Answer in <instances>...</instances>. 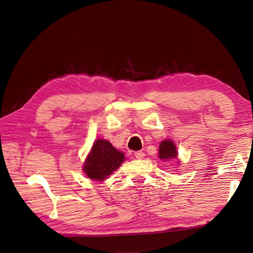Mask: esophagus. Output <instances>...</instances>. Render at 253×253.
Here are the masks:
<instances>
[{
	"label": "esophagus",
	"mask_w": 253,
	"mask_h": 253,
	"mask_svg": "<svg viewBox=\"0 0 253 253\" xmlns=\"http://www.w3.org/2000/svg\"><path fill=\"white\" fill-rule=\"evenodd\" d=\"M134 157L138 160H141L145 157V153L143 151H136V152H134Z\"/></svg>",
	"instance_id": "34e87169"
}]
</instances>
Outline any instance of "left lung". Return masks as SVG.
<instances>
[{
  "mask_svg": "<svg viewBox=\"0 0 253 253\" xmlns=\"http://www.w3.org/2000/svg\"><path fill=\"white\" fill-rule=\"evenodd\" d=\"M159 157L162 160H172L176 159L177 152L175 145L173 142L165 140L163 141L160 145V150H159Z\"/></svg>",
  "mask_w": 253,
  "mask_h": 253,
  "instance_id": "8db88e82",
  "label": "left lung"
}]
</instances>
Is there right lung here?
Returning <instances> with one entry per match:
<instances>
[{"mask_svg": "<svg viewBox=\"0 0 253 253\" xmlns=\"http://www.w3.org/2000/svg\"><path fill=\"white\" fill-rule=\"evenodd\" d=\"M124 153L106 140H96L85 163L86 175L93 181H104L124 162Z\"/></svg>", "mask_w": 253, "mask_h": 253, "instance_id": "obj_1", "label": "right lung"}]
</instances>
